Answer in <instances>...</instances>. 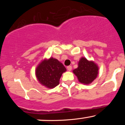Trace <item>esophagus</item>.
Returning a JSON list of instances; mask_svg holds the SVG:
<instances>
[{
	"label": "esophagus",
	"mask_w": 125,
	"mask_h": 125,
	"mask_svg": "<svg viewBox=\"0 0 125 125\" xmlns=\"http://www.w3.org/2000/svg\"><path fill=\"white\" fill-rule=\"evenodd\" d=\"M67 71H71L72 70V66H68L67 67Z\"/></svg>",
	"instance_id": "obj_1"
}]
</instances>
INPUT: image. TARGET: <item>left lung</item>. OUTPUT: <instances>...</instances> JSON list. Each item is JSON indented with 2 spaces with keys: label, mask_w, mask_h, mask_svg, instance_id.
Returning a JSON list of instances; mask_svg holds the SVG:
<instances>
[{
  "label": "left lung",
  "mask_w": 125,
  "mask_h": 125,
  "mask_svg": "<svg viewBox=\"0 0 125 125\" xmlns=\"http://www.w3.org/2000/svg\"><path fill=\"white\" fill-rule=\"evenodd\" d=\"M98 70V67L94 62L88 61L86 58H82L79 62L77 68L73 72L80 82L89 84L97 77Z\"/></svg>",
  "instance_id": "obj_1"
}]
</instances>
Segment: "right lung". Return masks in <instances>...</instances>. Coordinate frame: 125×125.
<instances>
[{"label":"right lung","mask_w":125,"mask_h":125,"mask_svg":"<svg viewBox=\"0 0 125 125\" xmlns=\"http://www.w3.org/2000/svg\"><path fill=\"white\" fill-rule=\"evenodd\" d=\"M66 71V67L58 60L51 58L40 63L36 70V75L42 84L53 88L59 84L62 74Z\"/></svg>","instance_id":"add662e5"}]
</instances>
